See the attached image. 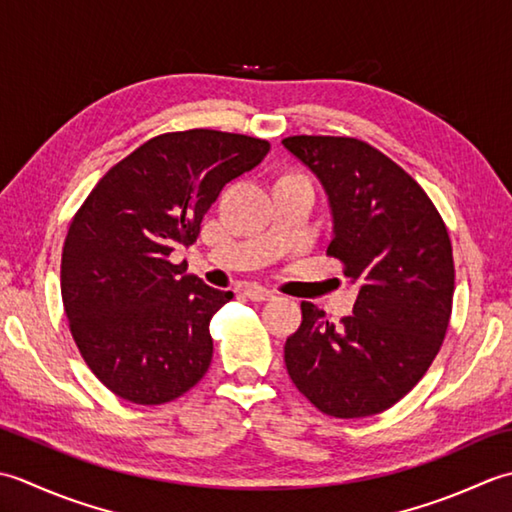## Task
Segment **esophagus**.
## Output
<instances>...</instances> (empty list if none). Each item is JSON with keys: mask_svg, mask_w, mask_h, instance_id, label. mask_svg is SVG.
<instances>
[{"mask_svg": "<svg viewBox=\"0 0 512 512\" xmlns=\"http://www.w3.org/2000/svg\"><path fill=\"white\" fill-rule=\"evenodd\" d=\"M245 296L249 300H254V302H263V300L274 298V294H271L269 289H263V287H247L245 289Z\"/></svg>", "mask_w": 512, "mask_h": 512, "instance_id": "obj_1", "label": "esophagus"}]
</instances>
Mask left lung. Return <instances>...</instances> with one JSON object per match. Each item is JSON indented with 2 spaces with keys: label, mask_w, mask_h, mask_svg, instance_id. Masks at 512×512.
Returning <instances> with one entry per match:
<instances>
[{
  "label": "left lung",
  "mask_w": 512,
  "mask_h": 512,
  "mask_svg": "<svg viewBox=\"0 0 512 512\" xmlns=\"http://www.w3.org/2000/svg\"><path fill=\"white\" fill-rule=\"evenodd\" d=\"M283 145L325 187L327 254L360 285L353 316L340 325L302 302V325L285 342L287 373L322 413H382L422 380L444 342L455 289L451 238L413 176L373 145L307 134Z\"/></svg>",
  "instance_id": "obj_1"
}]
</instances>
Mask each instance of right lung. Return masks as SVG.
I'll use <instances>...</instances> for the list:
<instances>
[{
  "mask_svg": "<svg viewBox=\"0 0 512 512\" xmlns=\"http://www.w3.org/2000/svg\"><path fill=\"white\" fill-rule=\"evenodd\" d=\"M267 152L245 134H159L110 168L72 218L61 300L81 358L114 395L165 404L210 369V320L234 294L170 254L196 241L225 183Z\"/></svg>",
  "mask_w": 512,
  "mask_h": 512,
  "instance_id": "add662e5",
  "label": "right lung"
}]
</instances>
